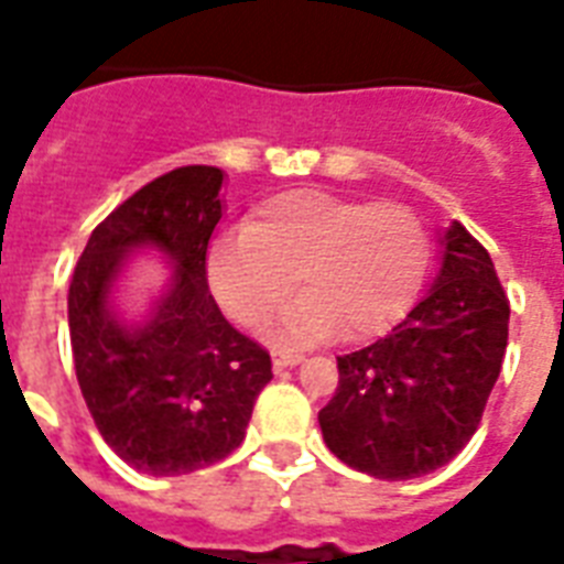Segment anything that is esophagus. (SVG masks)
I'll use <instances>...</instances> for the list:
<instances>
[{"mask_svg":"<svg viewBox=\"0 0 564 564\" xmlns=\"http://www.w3.org/2000/svg\"><path fill=\"white\" fill-rule=\"evenodd\" d=\"M272 362L274 369H290V366H299V362H304V354H295V351H274L272 354Z\"/></svg>","mask_w":564,"mask_h":564,"instance_id":"1","label":"esophagus"}]
</instances>
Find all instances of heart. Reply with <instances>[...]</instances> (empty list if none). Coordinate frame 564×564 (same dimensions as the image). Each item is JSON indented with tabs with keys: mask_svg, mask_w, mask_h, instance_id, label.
Instances as JSON below:
<instances>
[{
	"mask_svg": "<svg viewBox=\"0 0 564 564\" xmlns=\"http://www.w3.org/2000/svg\"><path fill=\"white\" fill-rule=\"evenodd\" d=\"M221 313L263 325L299 281L307 292L272 325L274 343H366L410 310L427 272V234L410 207L325 189L265 198L248 225L221 230L204 260Z\"/></svg>",
	"mask_w": 564,
	"mask_h": 564,
	"instance_id": "heart-1",
	"label": "heart"
}]
</instances>
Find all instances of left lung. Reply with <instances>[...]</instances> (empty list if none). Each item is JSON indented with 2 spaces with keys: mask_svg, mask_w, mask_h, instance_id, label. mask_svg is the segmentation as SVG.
<instances>
[{
  "mask_svg": "<svg viewBox=\"0 0 564 564\" xmlns=\"http://www.w3.org/2000/svg\"><path fill=\"white\" fill-rule=\"evenodd\" d=\"M509 339V301L489 251L451 221L424 299L386 336L336 357L318 412L330 454L377 480H412L454 459L480 424Z\"/></svg>",
  "mask_w": 564,
  "mask_h": 564,
  "instance_id": "8db88e82",
  "label": "left lung"
}]
</instances>
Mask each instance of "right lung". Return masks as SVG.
Listing matches in <instances>:
<instances>
[{"label":"right lung","mask_w":564,"mask_h":564,"mask_svg":"<svg viewBox=\"0 0 564 564\" xmlns=\"http://www.w3.org/2000/svg\"><path fill=\"white\" fill-rule=\"evenodd\" d=\"M225 172L181 166L122 202L93 230L69 283L78 386L101 438L134 471L181 477L225 459L246 438L269 354L228 325L207 286V246ZM164 257L147 313L118 295L137 253Z\"/></svg>","instance_id":"obj_1"}]
</instances>
